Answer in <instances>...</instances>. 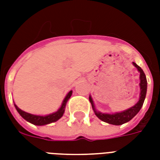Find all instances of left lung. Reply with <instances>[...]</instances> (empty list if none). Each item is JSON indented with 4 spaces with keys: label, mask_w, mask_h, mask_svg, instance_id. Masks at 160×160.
Listing matches in <instances>:
<instances>
[{
    "label": "left lung",
    "mask_w": 160,
    "mask_h": 160,
    "mask_svg": "<svg viewBox=\"0 0 160 160\" xmlns=\"http://www.w3.org/2000/svg\"><path fill=\"white\" fill-rule=\"evenodd\" d=\"M133 65H134V67L137 68V70L139 72V90H140V92H139V98L138 102L134 106L130 107L125 110L116 112L114 114H108V113H102V112L98 111L97 109H95L92 97L90 95L89 99H90V101L91 103V105H92L93 110L95 112V115L100 120H102L105 123H108V124H114V125H121V124H125L127 122H129V120H131L139 113L141 107L143 106L147 92L146 76H145V74L143 71V70L137 65L136 63L133 62Z\"/></svg>",
    "instance_id": "left-lung-1"
}]
</instances>
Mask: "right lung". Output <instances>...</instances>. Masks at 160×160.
I'll list each match as a JSON object with an SVG mask.
<instances>
[{
  "label": "right lung",
  "instance_id": "obj_1",
  "mask_svg": "<svg viewBox=\"0 0 160 160\" xmlns=\"http://www.w3.org/2000/svg\"><path fill=\"white\" fill-rule=\"evenodd\" d=\"M72 90L69 91L65 99L63 100L62 104L60 105V107L57 109V111L51 113V114H46V115H36V114H32L30 113H27L26 111H23L22 109L18 108V106L14 104L15 107H16V110L18 112L20 115H21L24 119H26V121L30 122L31 124H33L35 125H39V126H42V125H46V124H49L51 123H54L56 122L57 120L63 116V114L65 113V106L67 104L68 100L70 98L71 95H72Z\"/></svg>",
  "mask_w": 160,
  "mask_h": 160
}]
</instances>
